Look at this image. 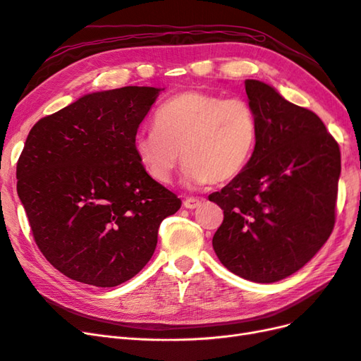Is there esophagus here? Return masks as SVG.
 I'll list each match as a JSON object with an SVG mask.
<instances>
[{
    "mask_svg": "<svg viewBox=\"0 0 361 361\" xmlns=\"http://www.w3.org/2000/svg\"><path fill=\"white\" fill-rule=\"evenodd\" d=\"M202 204V202L195 197H187L183 200V206L187 207V209H195V207H199Z\"/></svg>",
    "mask_w": 361,
    "mask_h": 361,
    "instance_id": "esophagus-1",
    "label": "esophagus"
}]
</instances>
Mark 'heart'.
Returning a JSON list of instances; mask_svg holds the SVG:
<instances>
[{"mask_svg": "<svg viewBox=\"0 0 361 361\" xmlns=\"http://www.w3.org/2000/svg\"><path fill=\"white\" fill-rule=\"evenodd\" d=\"M256 141V116L247 101L188 90L158 108L154 129L138 133L133 149L147 176L162 185L171 182L180 152L185 182L200 187L236 178Z\"/></svg>", "mask_w": 361, "mask_h": 361, "instance_id": "obj_1", "label": "heart"}]
</instances>
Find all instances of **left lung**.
Segmentation results:
<instances>
[{
	"label": "left lung",
	"mask_w": 361,
	"mask_h": 361,
	"mask_svg": "<svg viewBox=\"0 0 361 361\" xmlns=\"http://www.w3.org/2000/svg\"><path fill=\"white\" fill-rule=\"evenodd\" d=\"M245 92L257 141L247 167L209 195L224 211L212 247L233 274L274 283L302 268L330 238L341 150L318 116L274 87L247 80Z\"/></svg>",
	"instance_id": "left-lung-1"
}]
</instances>
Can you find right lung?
Wrapping results in <instances>:
<instances>
[{
	"label": "right lung",
	"instance_id": "obj_1",
	"mask_svg": "<svg viewBox=\"0 0 361 361\" xmlns=\"http://www.w3.org/2000/svg\"><path fill=\"white\" fill-rule=\"evenodd\" d=\"M155 87L89 93L31 128L18 159V195L32 236L66 277L113 288L145 268L178 195L149 178L133 141Z\"/></svg>",
	"mask_w": 361,
	"mask_h": 361
}]
</instances>
